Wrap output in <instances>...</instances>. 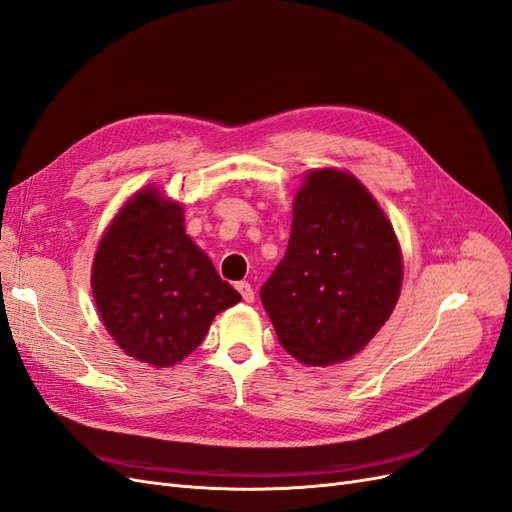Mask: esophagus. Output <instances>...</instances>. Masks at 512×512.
I'll use <instances>...</instances> for the list:
<instances>
[{"mask_svg":"<svg viewBox=\"0 0 512 512\" xmlns=\"http://www.w3.org/2000/svg\"><path fill=\"white\" fill-rule=\"evenodd\" d=\"M237 290L241 292V297L245 303H252L254 301V288L250 282H237Z\"/></svg>","mask_w":512,"mask_h":512,"instance_id":"obj_1","label":"esophagus"}]
</instances>
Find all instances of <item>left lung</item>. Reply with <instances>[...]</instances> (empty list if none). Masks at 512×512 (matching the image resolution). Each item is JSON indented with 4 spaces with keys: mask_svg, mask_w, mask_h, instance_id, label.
<instances>
[{
    "mask_svg": "<svg viewBox=\"0 0 512 512\" xmlns=\"http://www.w3.org/2000/svg\"><path fill=\"white\" fill-rule=\"evenodd\" d=\"M401 250L376 198L350 173L309 170L286 256L260 288L282 348L309 367L361 352L399 299Z\"/></svg>",
    "mask_w": 512,
    "mask_h": 512,
    "instance_id": "8db88e82",
    "label": "left lung"
}]
</instances>
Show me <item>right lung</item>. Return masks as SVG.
Instances as JSON below:
<instances>
[{
	"instance_id": "1",
	"label": "right lung",
	"mask_w": 512,
	"mask_h": 512,
	"mask_svg": "<svg viewBox=\"0 0 512 512\" xmlns=\"http://www.w3.org/2000/svg\"><path fill=\"white\" fill-rule=\"evenodd\" d=\"M91 290L119 348L153 367L183 361L203 342L213 318L241 301L185 235L183 207L156 185L136 192L106 228Z\"/></svg>"
}]
</instances>
